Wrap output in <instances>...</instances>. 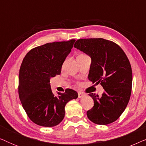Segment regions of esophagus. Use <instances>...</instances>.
<instances>
[{
	"label": "esophagus",
	"instance_id": "1",
	"mask_svg": "<svg viewBox=\"0 0 146 146\" xmlns=\"http://www.w3.org/2000/svg\"><path fill=\"white\" fill-rule=\"evenodd\" d=\"M78 98H80L83 97L84 96V94L82 93V92H78Z\"/></svg>",
	"mask_w": 146,
	"mask_h": 146
}]
</instances>
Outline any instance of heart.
Returning <instances> with one entry per match:
<instances>
[{"instance_id":"obj_1","label":"heart","mask_w":146,"mask_h":146,"mask_svg":"<svg viewBox=\"0 0 146 146\" xmlns=\"http://www.w3.org/2000/svg\"><path fill=\"white\" fill-rule=\"evenodd\" d=\"M86 56H88L86 54H80L77 56V58H84Z\"/></svg>"}]
</instances>
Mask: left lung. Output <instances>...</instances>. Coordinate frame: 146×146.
Returning <instances> with one entry per match:
<instances>
[{
  "instance_id": "left-lung-1",
  "label": "left lung",
  "mask_w": 146,
  "mask_h": 146,
  "mask_svg": "<svg viewBox=\"0 0 146 146\" xmlns=\"http://www.w3.org/2000/svg\"><path fill=\"white\" fill-rule=\"evenodd\" d=\"M74 47L91 58L88 79L104 89L102 95L89 94L94 100L88 110L90 120L107 125L117 120L125 110L130 98L132 71L129 61L117 44L104 38L76 40Z\"/></svg>"
}]
</instances>
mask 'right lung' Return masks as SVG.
Instances as JSON below:
<instances>
[{
	"label": "right lung",
	"mask_w": 146,
	"mask_h": 146,
	"mask_svg": "<svg viewBox=\"0 0 146 146\" xmlns=\"http://www.w3.org/2000/svg\"><path fill=\"white\" fill-rule=\"evenodd\" d=\"M74 42L72 39L45 44L31 50L24 58L19 71V98L27 115L36 124L58 125L64 117L66 104L78 98L76 92L69 88L54 96L50 84V78L60 74Z\"/></svg>",
	"instance_id": "obj_1"
}]
</instances>
